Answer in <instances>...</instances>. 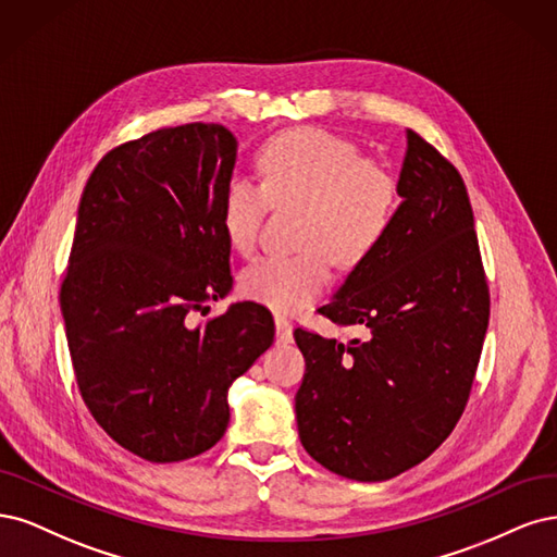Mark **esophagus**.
Instances as JSON below:
<instances>
[{"label":"esophagus","instance_id":"obj_1","mask_svg":"<svg viewBox=\"0 0 557 557\" xmlns=\"http://www.w3.org/2000/svg\"><path fill=\"white\" fill-rule=\"evenodd\" d=\"M275 333H277L280 343H292V337H294L292 321L286 319V317H282V314H277V317H275Z\"/></svg>","mask_w":557,"mask_h":557}]
</instances>
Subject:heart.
Here are the masks:
<instances>
[{"label": "heart", "instance_id": "1", "mask_svg": "<svg viewBox=\"0 0 557 557\" xmlns=\"http://www.w3.org/2000/svg\"><path fill=\"white\" fill-rule=\"evenodd\" d=\"M261 185L233 175L222 196L228 245L249 252L257 245L268 201L302 203L298 245L292 257H259L240 273V292L275 312L312 302L331 280V259L354 271L372 257L391 228L398 185L384 166L361 159L351 140L305 127L273 136L257 154Z\"/></svg>", "mask_w": 557, "mask_h": 557}]
</instances>
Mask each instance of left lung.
Listing matches in <instances>:
<instances>
[{
	"label": "left lung",
	"mask_w": 557,
	"mask_h": 557,
	"mask_svg": "<svg viewBox=\"0 0 557 557\" xmlns=\"http://www.w3.org/2000/svg\"><path fill=\"white\" fill-rule=\"evenodd\" d=\"M398 196L382 245L319 308L366 339L294 331L305 358L298 437L326 470L356 481L398 476L451 435L491 314L468 189L409 129Z\"/></svg>",
	"instance_id": "obj_1"
}]
</instances>
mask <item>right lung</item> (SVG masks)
<instances>
[{
  "instance_id": "right-lung-1",
  "label": "right lung",
  "mask_w": 557,
  "mask_h": 557,
  "mask_svg": "<svg viewBox=\"0 0 557 557\" xmlns=\"http://www.w3.org/2000/svg\"><path fill=\"white\" fill-rule=\"evenodd\" d=\"M238 140L222 124L159 129L106 154L76 218L62 317L81 396L127 451L177 462L228 425V388L273 345L263 305L191 314L233 289L222 196Z\"/></svg>"
}]
</instances>
